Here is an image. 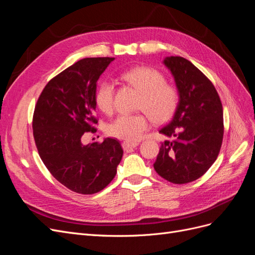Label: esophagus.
<instances>
[{
  "label": "esophagus",
  "mask_w": 255,
  "mask_h": 255,
  "mask_svg": "<svg viewBox=\"0 0 255 255\" xmlns=\"http://www.w3.org/2000/svg\"><path fill=\"white\" fill-rule=\"evenodd\" d=\"M122 146H123V149H124L125 151H129V150H131L132 148H135V147H137L138 143L137 142H132V143L124 142V143L122 144Z\"/></svg>",
  "instance_id": "34e87169"
}]
</instances>
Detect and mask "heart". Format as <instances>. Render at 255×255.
Here are the masks:
<instances>
[{
    "label": "heart",
    "instance_id": "b5f03b06",
    "mask_svg": "<svg viewBox=\"0 0 255 255\" xmlns=\"http://www.w3.org/2000/svg\"><path fill=\"white\" fill-rule=\"evenodd\" d=\"M122 79L139 92L137 109L148 114L155 124L168 121L175 113L179 95L177 89L165 83V77L159 71L136 67L122 74ZM95 103L103 112L109 114L114 109V86L104 80L97 87ZM145 113L120 114L107 127V133L120 139L134 142L142 137L149 128V119Z\"/></svg>",
    "mask_w": 255,
    "mask_h": 255
}]
</instances>
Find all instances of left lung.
Instances as JSON below:
<instances>
[{"label": "left lung", "mask_w": 255, "mask_h": 255, "mask_svg": "<svg viewBox=\"0 0 255 255\" xmlns=\"http://www.w3.org/2000/svg\"><path fill=\"white\" fill-rule=\"evenodd\" d=\"M175 79L179 102L174 117L159 132L161 144L153 167L175 184L195 181L218 157L224 136V112L215 87L204 74L180 56L163 60Z\"/></svg>", "instance_id": "obj_1"}]
</instances>
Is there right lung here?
<instances>
[{"label": "right lung", "mask_w": 255, "mask_h": 255, "mask_svg": "<svg viewBox=\"0 0 255 255\" xmlns=\"http://www.w3.org/2000/svg\"><path fill=\"white\" fill-rule=\"evenodd\" d=\"M113 60L98 57L74 63L48 81L35 107L32 131L40 158L56 180L78 194L104 190L123 157L116 138L81 142L95 131L97 80Z\"/></svg>", "instance_id": "add662e5"}]
</instances>
